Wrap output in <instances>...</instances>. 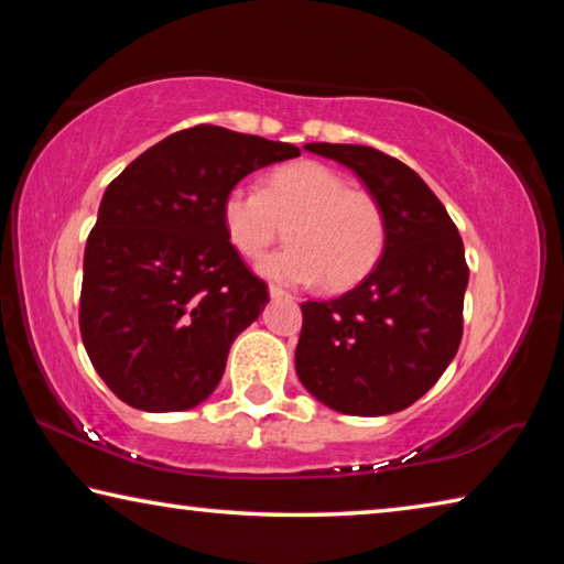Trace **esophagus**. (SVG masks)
<instances>
[{
    "label": "esophagus",
    "instance_id": "esophagus-1",
    "mask_svg": "<svg viewBox=\"0 0 564 564\" xmlns=\"http://www.w3.org/2000/svg\"><path fill=\"white\" fill-rule=\"evenodd\" d=\"M269 295H271V299L275 301V299H293V295L289 293V291H283V289H279V285H269Z\"/></svg>",
    "mask_w": 564,
    "mask_h": 564
}]
</instances>
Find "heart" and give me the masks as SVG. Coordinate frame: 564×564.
Listing matches in <instances>:
<instances>
[{
	"mask_svg": "<svg viewBox=\"0 0 564 564\" xmlns=\"http://www.w3.org/2000/svg\"><path fill=\"white\" fill-rule=\"evenodd\" d=\"M348 186L340 171L299 161L271 171L261 194L246 186L228 188L221 202L228 243L246 259H259L289 226L293 246L259 263L265 279L352 289L383 259L388 228L378 198Z\"/></svg>",
	"mask_w": 564,
	"mask_h": 564,
	"instance_id": "1",
	"label": "heart"
}]
</instances>
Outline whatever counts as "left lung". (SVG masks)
I'll use <instances>...</instances> for the list:
<instances>
[{
	"label": "left lung",
	"mask_w": 564,
	"mask_h": 564,
	"mask_svg": "<svg viewBox=\"0 0 564 564\" xmlns=\"http://www.w3.org/2000/svg\"><path fill=\"white\" fill-rule=\"evenodd\" d=\"M348 166L378 198L386 251L376 271L333 301H305L295 373L346 415H390L431 390L463 338L467 263L445 206L413 169L358 144H305Z\"/></svg>",
	"instance_id": "obj_1"
}]
</instances>
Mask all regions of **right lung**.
I'll return each mask as SVG.
<instances>
[{"instance_id": "obj_1", "label": "right lung", "mask_w": 564, "mask_h": 564, "mask_svg": "<svg viewBox=\"0 0 564 564\" xmlns=\"http://www.w3.org/2000/svg\"><path fill=\"white\" fill-rule=\"evenodd\" d=\"M295 156L293 144L202 123L147 149L104 191L79 328L123 403L174 413L214 393L231 343L269 303L228 243L221 202L251 171Z\"/></svg>"}]
</instances>
